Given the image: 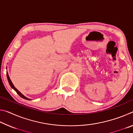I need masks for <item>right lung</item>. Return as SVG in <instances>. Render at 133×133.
I'll list each match as a JSON object with an SVG mask.
<instances>
[{"label": "right lung", "instance_id": "obj_1", "mask_svg": "<svg viewBox=\"0 0 133 133\" xmlns=\"http://www.w3.org/2000/svg\"><path fill=\"white\" fill-rule=\"evenodd\" d=\"M6 75H7V77H8V82H9V84H10V85L11 86V87H12V89H13L15 90L16 91V93L19 94V95L22 98H24V99H26V100H30V99H29V98H27V97H26L25 96H24L23 94H22L21 92H20L19 90H18L16 88V87L14 86V85L13 84V83H12V81L10 80V77H9V75H8V73H7V74H6Z\"/></svg>", "mask_w": 133, "mask_h": 133}]
</instances>
